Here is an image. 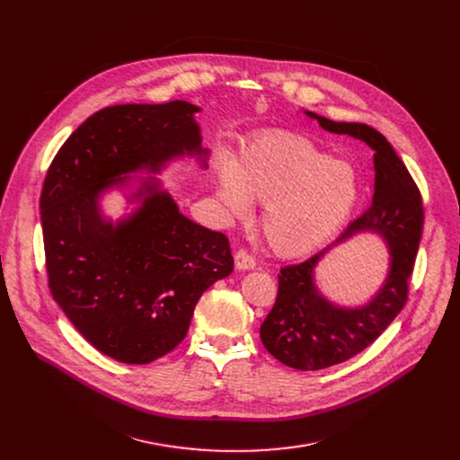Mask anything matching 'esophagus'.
Returning a JSON list of instances; mask_svg holds the SVG:
<instances>
[{
	"mask_svg": "<svg viewBox=\"0 0 460 460\" xmlns=\"http://www.w3.org/2000/svg\"><path fill=\"white\" fill-rule=\"evenodd\" d=\"M256 266V260L252 254H249L245 249H238L234 252V268L240 270V271H249V270H254Z\"/></svg>",
	"mask_w": 460,
	"mask_h": 460,
	"instance_id": "esophagus-1",
	"label": "esophagus"
}]
</instances>
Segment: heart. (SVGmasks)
<instances>
[{
  "mask_svg": "<svg viewBox=\"0 0 460 460\" xmlns=\"http://www.w3.org/2000/svg\"><path fill=\"white\" fill-rule=\"evenodd\" d=\"M217 194L233 215L266 204L261 233L284 256H302L330 238L351 215L360 183L357 171L309 138L271 133L251 142L236 164H218Z\"/></svg>",
  "mask_w": 460,
  "mask_h": 460,
  "instance_id": "obj_1",
  "label": "heart"
}]
</instances>
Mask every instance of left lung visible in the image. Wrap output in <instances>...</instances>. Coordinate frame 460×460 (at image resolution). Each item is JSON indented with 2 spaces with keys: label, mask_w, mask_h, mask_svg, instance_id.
Here are the masks:
<instances>
[{
  "label": "left lung",
  "mask_w": 460,
  "mask_h": 460,
  "mask_svg": "<svg viewBox=\"0 0 460 460\" xmlns=\"http://www.w3.org/2000/svg\"><path fill=\"white\" fill-rule=\"evenodd\" d=\"M305 114L330 133L349 135L375 151V192L369 209L353 220L337 242L302 264L280 270L277 302L260 325L261 344L277 360L295 369L316 371L346 362L366 349L401 313L408 300L424 209L410 171L378 130L366 123L333 121L309 111ZM358 232L378 234L386 242L390 270L383 288L367 305L344 308L319 295L314 268L327 250Z\"/></svg>",
  "instance_id": "left-lung-1"
}]
</instances>
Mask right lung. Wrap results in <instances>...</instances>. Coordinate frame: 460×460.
Listing matches in <instances>:
<instances>
[{"instance_id":"1","label":"right lung","mask_w":460,"mask_h":460,"mask_svg":"<svg viewBox=\"0 0 460 460\" xmlns=\"http://www.w3.org/2000/svg\"><path fill=\"white\" fill-rule=\"evenodd\" d=\"M189 102L127 103L89 116L54 156L40 199L49 288L100 353L149 364L187 335L202 293L233 273L229 240L183 217L156 176L142 178L112 222L100 199L133 172L196 156L208 167Z\"/></svg>"}]
</instances>
